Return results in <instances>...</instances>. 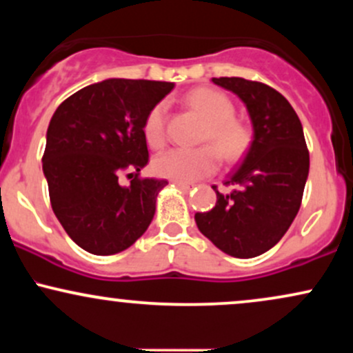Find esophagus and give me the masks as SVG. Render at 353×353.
Listing matches in <instances>:
<instances>
[{
    "mask_svg": "<svg viewBox=\"0 0 353 353\" xmlns=\"http://www.w3.org/2000/svg\"><path fill=\"white\" fill-rule=\"evenodd\" d=\"M174 184H176V188H179L182 190H190L194 188V184H188V182H179V181H174Z\"/></svg>",
    "mask_w": 353,
    "mask_h": 353,
    "instance_id": "34e87169",
    "label": "esophagus"
}]
</instances>
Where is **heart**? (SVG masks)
<instances>
[{
  "mask_svg": "<svg viewBox=\"0 0 353 353\" xmlns=\"http://www.w3.org/2000/svg\"><path fill=\"white\" fill-rule=\"evenodd\" d=\"M188 104L208 121L201 136L202 148L171 149L154 157L152 171L159 177L179 182H196L214 174L219 168V154L228 163L242 159L252 145V131L236 119V106L228 96L210 88H197L189 92ZM168 104L164 101L149 109L144 117L143 134L151 148L165 144Z\"/></svg>",
  "mask_w": 353,
  "mask_h": 353,
  "instance_id": "heart-1",
  "label": "heart"
}]
</instances>
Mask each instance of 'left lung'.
I'll return each mask as SVG.
<instances>
[{"label": "left lung", "instance_id": "left-lung-1", "mask_svg": "<svg viewBox=\"0 0 353 353\" xmlns=\"http://www.w3.org/2000/svg\"><path fill=\"white\" fill-rule=\"evenodd\" d=\"M212 81L244 101L254 141L224 182L232 192L221 194L212 185L216 205L197 212L196 224L222 252L250 259L277 244L297 216L309 176V149L301 119L281 92L244 78Z\"/></svg>", "mask_w": 353, "mask_h": 353}]
</instances>
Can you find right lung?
<instances>
[{"mask_svg":"<svg viewBox=\"0 0 353 353\" xmlns=\"http://www.w3.org/2000/svg\"><path fill=\"white\" fill-rule=\"evenodd\" d=\"M172 83L106 79L64 99L51 117L43 172L51 208L66 234L89 254L125 250L145 232L165 179L139 177L149 163L144 117ZM121 173L134 175L119 184Z\"/></svg>","mask_w":353,"mask_h":353,"instance_id":"1","label":"right lung"}]
</instances>
